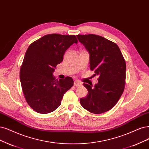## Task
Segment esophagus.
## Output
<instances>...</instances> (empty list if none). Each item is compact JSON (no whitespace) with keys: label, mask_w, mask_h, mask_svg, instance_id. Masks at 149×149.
Segmentation results:
<instances>
[{"label":"esophagus","mask_w":149,"mask_h":149,"mask_svg":"<svg viewBox=\"0 0 149 149\" xmlns=\"http://www.w3.org/2000/svg\"><path fill=\"white\" fill-rule=\"evenodd\" d=\"M81 85V83H80V82H79L78 81H75L74 82V86L77 87V86H79Z\"/></svg>","instance_id":"34e87169"}]
</instances>
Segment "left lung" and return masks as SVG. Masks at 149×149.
<instances>
[{"mask_svg": "<svg viewBox=\"0 0 149 149\" xmlns=\"http://www.w3.org/2000/svg\"><path fill=\"white\" fill-rule=\"evenodd\" d=\"M76 36L89 51L90 70L99 76L94 88L83 84L88 94L80 99L81 105L92 113H103L116 104L124 91L125 60L118 46L104 37L91 34Z\"/></svg>", "mask_w": 149, "mask_h": 149, "instance_id": "1", "label": "left lung"}]
</instances>
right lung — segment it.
I'll use <instances>...</instances> for the list:
<instances>
[{
	"instance_id": "obj_1",
	"label": "right lung",
	"mask_w": 149,
	"mask_h": 149,
	"mask_svg": "<svg viewBox=\"0 0 149 149\" xmlns=\"http://www.w3.org/2000/svg\"><path fill=\"white\" fill-rule=\"evenodd\" d=\"M77 42L75 35L50 34L29 46L20 68L19 78L26 100L35 111L47 114L55 110L64 94L73 86L71 77L57 80L53 73L63 61L66 50Z\"/></svg>"
}]
</instances>
